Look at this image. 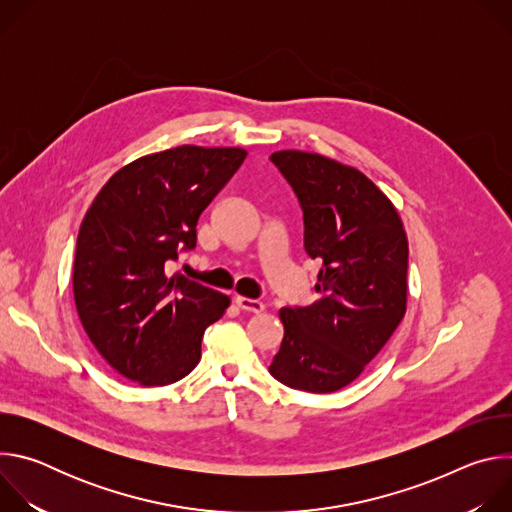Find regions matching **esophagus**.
<instances>
[{"mask_svg": "<svg viewBox=\"0 0 512 512\" xmlns=\"http://www.w3.org/2000/svg\"><path fill=\"white\" fill-rule=\"evenodd\" d=\"M235 304L241 308V310H245V312H253V314H259V312H263V302H259V300H251V298H245V296H239V298H235Z\"/></svg>", "mask_w": 512, "mask_h": 512, "instance_id": "1", "label": "esophagus"}]
</instances>
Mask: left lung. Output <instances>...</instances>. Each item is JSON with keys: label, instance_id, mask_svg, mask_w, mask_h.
<instances>
[{"label": "left lung", "instance_id": "1", "mask_svg": "<svg viewBox=\"0 0 512 512\" xmlns=\"http://www.w3.org/2000/svg\"><path fill=\"white\" fill-rule=\"evenodd\" d=\"M271 162L304 210V247L322 263L308 308H283L269 373L291 389L334 393L367 369L407 310V233L389 196L360 170L281 150Z\"/></svg>", "mask_w": 512, "mask_h": 512}]
</instances>
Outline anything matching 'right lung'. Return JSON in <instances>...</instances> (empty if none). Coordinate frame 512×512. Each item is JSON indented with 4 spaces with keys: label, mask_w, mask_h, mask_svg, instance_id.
<instances>
[{
    "label": "right lung",
    "mask_w": 512,
    "mask_h": 512,
    "mask_svg": "<svg viewBox=\"0 0 512 512\" xmlns=\"http://www.w3.org/2000/svg\"><path fill=\"white\" fill-rule=\"evenodd\" d=\"M247 150L178 145L117 170L77 239L72 291L81 324L111 367L141 387L184 379L204 330L231 300L166 263L196 247V223Z\"/></svg>",
    "instance_id": "right-lung-1"
}]
</instances>
